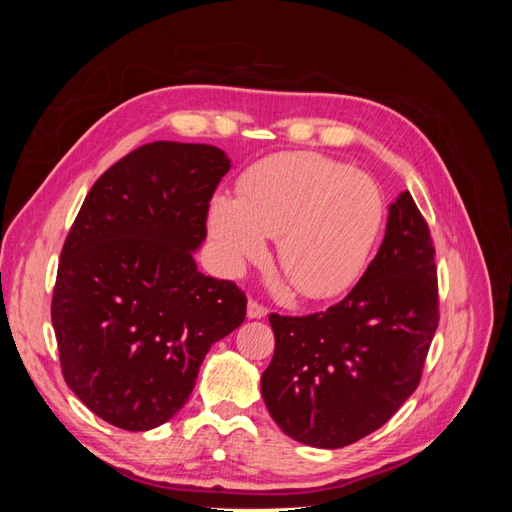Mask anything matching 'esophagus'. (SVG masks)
<instances>
[{"label":"esophagus","instance_id":"1","mask_svg":"<svg viewBox=\"0 0 512 512\" xmlns=\"http://www.w3.org/2000/svg\"><path fill=\"white\" fill-rule=\"evenodd\" d=\"M267 312H269V309L262 303H258L256 299H250V303H247V316H250V318H265Z\"/></svg>","mask_w":512,"mask_h":512}]
</instances>
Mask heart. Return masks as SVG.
<instances>
[{"instance_id":"heart-1","label":"heart","mask_w":512,"mask_h":512,"mask_svg":"<svg viewBox=\"0 0 512 512\" xmlns=\"http://www.w3.org/2000/svg\"><path fill=\"white\" fill-rule=\"evenodd\" d=\"M384 220L376 183L314 151L256 162L237 185V200L215 198L211 235L230 269L265 258L277 237V265L307 299L350 288L374 250Z\"/></svg>"}]
</instances>
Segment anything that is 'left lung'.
Listing matches in <instances>:
<instances>
[{
  "instance_id": "1",
  "label": "left lung",
  "mask_w": 512,
  "mask_h": 512,
  "mask_svg": "<svg viewBox=\"0 0 512 512\" xmlns=\"http://www.w3.org/2000/svg\"><path fill=\"white\" fill-rule=\"evenodd\" d=\"M436 245L410 192L389 207L376 258L327 312L271 314L275 352L260 380L292 440L342 448L380 429L421 382L440 322Z\"/></svg>"
}]
</instances>
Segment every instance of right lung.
I'll use <instances>...</instances> for the list:
<instances>
[{
  "mask_svg": "<svg viewBox=\"0 0 512 512\" xmlns=\"http://www.w3.org/2000/svg\"><path fill=\"white\" fill-rule=\"evenodd\" d=\"M228 168L211 145L138 147L94 183L61 247L51 301L61 374L119 429L173 418L209 348L245 320V292L192 258Z\"/></svg>",
  "mask_w": 512,
  "mask_h": 512,
  "instance_id": "right-lung-1",
  "label": "right lung"
}]
</instances>
